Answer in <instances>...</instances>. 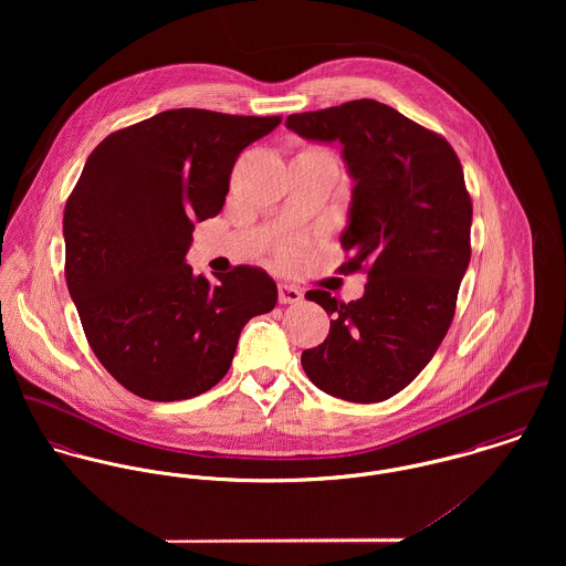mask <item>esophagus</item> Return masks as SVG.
I'll return each instance as SVG.
<instances>
[{"instance_id": "esophagus-1", "label": "esophagus", "mask_w": 566, "mask_h": 566, "mask_svg": "<svg viewBox=\"0 0 566 566\" xmlns=\"http://www.w3.org/2000/svg\"><path fill=\"white\" fill-rule=\"evenodd\" d=\"M301 301H303L301 290H296L294 285H287V283L279 285V303L281 305H294V303H301Z\"/></svg>"}]
</instances>
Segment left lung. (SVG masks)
I'll return each mask as SVG.
<instances>
[{"label":"left lung","mask_w":566,"mask_h":566,"mask_svg":"<svg viewBox=\"0 0 566 566\" xmlns=\"http://www.w3.org/2000/svg\"><path fill=\"white\" fill-rule=\"evenodd\" d=\"M285 126L342 146L355 182L342 270L368 272L350 303L307 292L333 321L323 344L303 350V370L331 397L386 401L429 364L455 314L473 222L462 165L444 137L377 99L296 113Z\"/></svg>","instance_id":"1"}]
</instances>
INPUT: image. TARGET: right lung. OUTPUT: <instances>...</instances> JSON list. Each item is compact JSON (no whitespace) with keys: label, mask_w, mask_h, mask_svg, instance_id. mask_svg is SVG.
Instances as JSON below:
<instances>
[{"label":"right lung","mask_w":566,"mask_h":566,"mask_svg":"<svg viewBox=\"0 0 566 566\" xmlns=\"http://www.w3.org/2000/svg\"><path fill=\"white\" fill-rule=\"evenodd\" d=\"M281 117L174 108L108 135L84 163L63 218L65 276L99 364L133 395L182 401L231 368L243 326L276 283L238 265L207 281L185 261L216 218L233 165Z\"/></svg>","instance_id":"obj_1"}]
</instances>
